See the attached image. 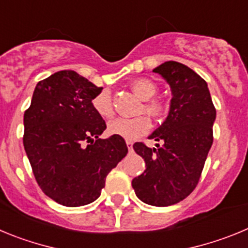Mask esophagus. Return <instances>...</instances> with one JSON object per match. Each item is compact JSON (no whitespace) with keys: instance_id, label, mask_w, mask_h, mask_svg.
I'll use <instances>...</instances> for the list:
<instances>
[{"instance_id":"obj_1","label":"esophagus","mask_w":248,"mask_h":248,"mask_svg":"<svg viewBox=\"0 0 248 248\" xmlns=\"http://www.w3.org/2000/svg\"><path fill=\"white\" fill-rule=\"evenodd\" d=\"M126 144H127V147H128V149H132V144H133L132 140H126Z\"/></svg>"}]
</instances>
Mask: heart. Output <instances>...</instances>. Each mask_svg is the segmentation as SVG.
<instances>
[{"label":"heart","mask_w":248,"mask_h":248,"mask_svg":"<svg viewBox=\"0 0 248 248\" xmlns=\"http://www.w3.org/2000/svg\"><path fill=\"white\" fill-rule=\"evenodd\" d=\"M131 88L140 99L146 100L143 106L140 108V111H144L155 119L163 117V115L166 113V105L158 99H151L157 93V85L155 82L146 78H140L131 82ZM91 106L93 111L102 119H111L115 113L112 96L108 90H102L96 93L91 100ZM151 127V120L148 119V116L140 115L132 119L119 117V119L112 120L108 124V131L110 135L120 136L126 140H136L148 133Z\"/></svg>","instance_id":"obj_1"}]
</instances>
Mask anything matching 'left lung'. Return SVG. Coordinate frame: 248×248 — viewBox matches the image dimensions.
Segmentation results:
<instances>
[{
    "mask_svg": "<svg viewBox=\"0 0 248 248\" xmlns=\"http://www.w3.org/2000/svg\"><path fill=\"white\" fill-rule=\"evenodd\" d=\"M153 71L167 80L173 97L167 120L149 136L162 146L133 144L147 168L132 186L146 204L169 206L185 199L199 183L214 140L216 110L206 81L186 65L170 60Z\"/></svg>",
    "mask_w": 248,
    "mask_h": 248,
    "instance_id": "1",
    "label": "left lung"
}]
</instances>
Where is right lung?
Segmentation results:
<instances>
[{"label": "right lung", "mask_w": 248, "mask_h": 248, "mask_svg": "<svg viewBox=\"0 0 248 248\" xmlns=\"http://www.w3.org/2000/svg\"><path fill=\"white\" fill-rule=\"evenodd\" d=\"M101 90L75 71H58L38 82L24 112L23 146L35 180L64 206L95 202L128 152L120 136L99 138L106 124L91 100Z\"/></svg>", "instance_id": "obj_1"}]
</instances>
